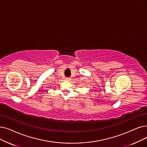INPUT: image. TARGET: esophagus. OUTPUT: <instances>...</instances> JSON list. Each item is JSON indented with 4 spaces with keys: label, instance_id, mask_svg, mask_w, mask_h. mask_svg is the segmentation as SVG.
<instances>
[{
    "label": "esophagus",
    "instance_id": "1",
    "mask_svg": "<svg viewBox=\"0 0 147 147\" xmlns=\"http://www.w3.org/2000/svg\"><path fill=\"white\" fill-rule=\"evenodd\" d=\"M65 80H69V79L66 78H65Z\"/></svg>",
    "mask_w": 147,
    "mask_h": 147
}]
</instances>
